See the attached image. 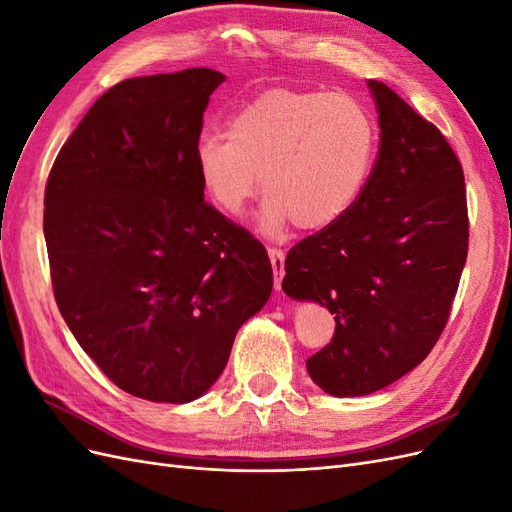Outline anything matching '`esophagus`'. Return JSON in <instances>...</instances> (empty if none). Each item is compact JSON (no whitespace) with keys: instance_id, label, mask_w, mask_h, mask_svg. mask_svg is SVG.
I'll return each instance as SVG.
<instances>
[{"instance_id":"34e87169","label":"esophagus","mask_w":512,"mask_h":512,"mask_svg":"<svg viewBox=\"0 0 512 512\" xmlns=\"http://www.w3.org/2000/svg\"><path fill=\"white\" fill-rule=\"evenodd\" d=\"M269 258H271V267H273V277H275V290H282V280H284V252L277 250V247H269Z\"/></svg>"}]
</instances>
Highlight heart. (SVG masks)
I'll use <instances>...</instances> for the list:
<instances>
[{
	"label": "heart",
	"mask_w": 512,
	"mask_h": 512,
	"mask_svg": "<svg viewBox=\"0 0 512 512\" xmlns=\"http://www.w3.org/2000/svg\"><path fill=\"white\" fill-rule=\"evenodd\" d=\"M378 156V126L369 108L342 91L275 87L243 104L228 136L205 134L194 151L207 196L237 215L260 188V226L280 235L292 222L316 232L359 203Z\"/></svg>",
	"instance_id": "heart-1"
}]
</instances>
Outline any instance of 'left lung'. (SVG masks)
<instances>
[{
  "instance_id": "left-lung-1",
  "label": "left lung",
  "mask_w": 512,
  "mask_h": 512,
  "mask_svg": "<svg viewBox=\"0 0 512 512\" xmlns=\"http://www.w3.org/2000/svg\"><path fill=\"white\" fill-rule=\"evenodd\" d=\"M380 149L359 203L286 256L284 292L335 314L307 359L324 393L361 397L423 363L451 314L468 256L463 168L442 132L391 87L367 81Z\"/></svg>"
}]
</instances>
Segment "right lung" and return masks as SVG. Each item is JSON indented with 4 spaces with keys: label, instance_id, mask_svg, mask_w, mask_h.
<instances>
[{
    "label": "right lung",
    "instance_id": "obj_1",
    "mask_svg": "<svg viewBox=\"0 0 512 512\" xmlns=\"http://www.w3.org/2000/svg\"><path fill=\"white\" fill-rule=\"evenodd\" d=\"M226 76H138L102 94L57 153L44 239L61 316L126 393L188 404L271 297L267 250L205 203L194 151Z\"/></svg>",
    "mask_w": 512,
    "mask_h": 512
}]
</instances>
